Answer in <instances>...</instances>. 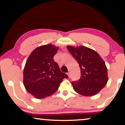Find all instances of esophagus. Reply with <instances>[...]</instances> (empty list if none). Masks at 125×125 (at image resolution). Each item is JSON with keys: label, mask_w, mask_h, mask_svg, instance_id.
<instances>
[{"label": "esophagus", "mask_w": 125, "mask_h": 125, "mask_svg": "<svg viewBox=\"0 0 125 125\" xmlns=\"http://www.w3.org/2000/svg\"><path fill=\"white\" fill-rule=\"evenodd\" d=\"M67 74H68V76L69 77H71V73H70V72H68V73H67Z\"/></svg>", "instance_id": "34e87169"}]
</instances>
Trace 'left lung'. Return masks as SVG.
<instances>
[{"label": "left lung", "instance_id": "obj_1", "mask_svg": "<svg viewBox=\"0 0 125 125\" xmlns=\"http://www.w3.org/2000/svg\"><path fill=\"white\" fill-rule=\"evenodd\" d=\"M67 48L79 63L81 77L72 82L74 91L83 96H91L98 93L108 81L107 68L104 61L94 50L83 46Z\"/></svg>", "mask_w": 125, "mask_h": 125}]
</instances>
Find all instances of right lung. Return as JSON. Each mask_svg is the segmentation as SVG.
I'll use <instances>...</instances> for the list:
<instances>
[{
	"instance_id": "1",
	"label": "right lung",
	"mask_w": 125,
	"mask_h": 125,
	"mask_svg": "<svg viewBox=\"0 0 125 125\" xmlns=\"http://www.w3.org/2000/svg\"><path fill=\"white\" fill-rule=\"evenodd\" d=\"M58 50L51 44L33 50L23 70V84L30 94L37 99L48 97L57 92L68 75L61 71L53 57Z\"/></svg>"
}]
</instances>
